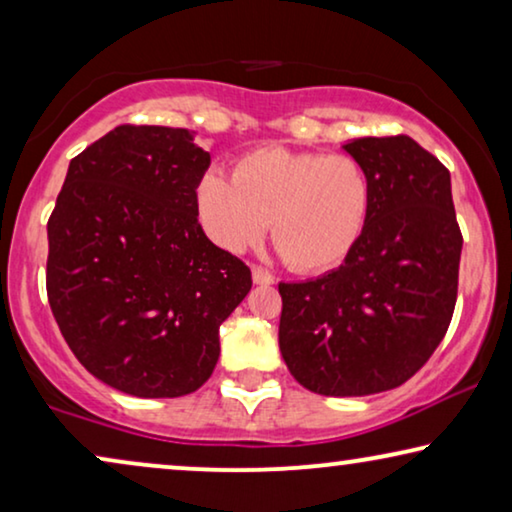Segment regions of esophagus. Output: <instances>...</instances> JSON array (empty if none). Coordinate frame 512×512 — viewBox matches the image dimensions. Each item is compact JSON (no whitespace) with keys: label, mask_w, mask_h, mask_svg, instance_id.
Segmentation results:
<instances>
[{"label":"esophagus","mask_w":512,"mask_h":512,"mask_svg":"<svg viewBox=\"0 0 512 512\" xmlns=\"http://www.w3.org/2000/svg\"><path fill=\"white\" fill-rule=\"evenodd\" d=\"M251 279H254V284H261V286H270V284H275V277H272L270 272L261 270V268H254V270H251Z\"/></svg>","instance_id":"34e87169"}]
</instances>
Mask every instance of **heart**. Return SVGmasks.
Segmentation results:
<instances>
[{"label": "heart", "instance_id": "b5f03b06", "mask_svg": "<svg viewBox=\"0 0 512 512\" xmlns=\"http://www.w3.org/2000/svg\"><path fill=\"white\" fill-rule=\"evenodd\" d=\"M202 228L216 247L242 254L272 242L291 270L305 275L340 268L366 233L373 184L352 156H324L286 146L249 151L233 179L207 170L195 186Z\"/></svg>", "mask_w": 512, "mask_h": 512}]
</instances>
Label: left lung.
Instances as JSON below:
<instances>
[{"mask_svg": "<svg viewBox=\"0 0 512 512\" xmlns=\"http://www.w3.org/2000/svg\"><path fill=\"white\" fill-rule=\"evenodd\" d=\"M373 184L361 242L340 268L279 284L286 368L321 396H368L408 382L452 321L461 230L450 172L415 139L342 146Z\"/></svg>", "mask_w": 512, "mask_h": 512, "instance_id": "left-lung-1", "label": "left lung"}]
</instances>
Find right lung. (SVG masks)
<instances>
[{"label":"right lung","instance_id":"1","mask_svg":"<svg viewBox=\"0 0 512 512\" xmlns=\"http://www.w3.org/2000/svg\"><path fill=\"white\" fill-rule=\"evenodd\" d=\"M207 167L193 132L118 125L69 163L48 219L53 317L81 366L123 394L200 389L251 289L247 265L198 223Z\"/></svg>","mask_w":512,"mask_h":512}]
</instances>
